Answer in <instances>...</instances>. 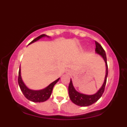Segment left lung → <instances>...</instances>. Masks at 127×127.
Masks as SVG:
<instances>
[{
	"instance_id": "obj_1",
	"label": "left lung",
	"mask_w": 127,
	"mask_h": 127,
	"mask_svg": "<svg viewBox=\"0 0 127 127\" xmlns=\"http://www.w3.org/2000/svg\"><path fill=\"white\" fill-rule=\"evenodd\" d=\"M95 51L97 54L101 55L102 57L104 58V61L105 63V65H106V72H105V76L104 82L103 83L102 87L99 89V90L97 92L96 94L94 95H85V94H81L75 90L74 88V86L72 85V82L70 79V83L69 85V94L70 99L74 104H76L79 106H88L92 104H94L95 102L98 100L101 96L102 95L103 93L105 90V85H106V81H107V74H108V67H107V58H106V55L105 52L102 46L98 43V42L95 41Z\"/></svg>"
}]
</instances>
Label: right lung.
<instances>
[{
	"label": "right lung",
	"mask_w": 127,
	"mask_h": 127,
	"mask_svg": "<svg viewBox=\"0 0 127 127\" xmlns=\"http://www.w3.org/2000/svg\"><path fill=\"white\" fill-rule=\"evenodd\" d=\"M44 37H48V36H47L45 34L41 35L39 37H37L33 39L32 42H30L29 43V44L38 41L39 39ZM59 79H60V78H58L57 80H55V81L51 83L49 86H47L46 88H45L44 89L41 90H30L29 88H28L26 86V85L24 84L23 81H22V77H21V69H20V67L18 81L19 86H20V88L21 89V90H22V93L23 94L25 97L27 98L28 100H29L30 101L34 102H44L46 100H47L48 98H50V96H51V93H52L53 86L58 81Z\"/></svg>",
	"instance_id": "1"
}]
</instances>
